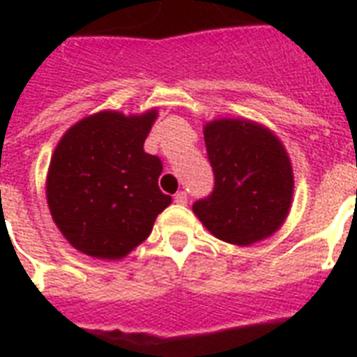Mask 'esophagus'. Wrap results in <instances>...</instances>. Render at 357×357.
<instances>
[{
  "mask_svg": "<svg viewBox=\"0 0 357 357\" xmlns=\"http://www.w3.org/2000/svg\"><path fill=\"white\" fill-rule=\"evenodd\" d=\"M174 202H176L178 206H185V204H187V192H185V190L176 192V195H174Z\"/></svg>",
  "mask_w": 357,
  "mask_h": 357,
  "instance_id": "esophagus-1",
  "label": "esophagus"
}]
</instances>
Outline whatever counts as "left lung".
<instances>
[{"label": "left lung", "mask_w": 357, "mask_h": 357, "mask_svg": "<svg viewBox=\"0 0 357 357\" xmlns=\"http://www.w3.org/2000/svg\"><path fill=\"white\" fill-rule=\"evenodd\" d=\"M215 187L192 211L215 237L248 246L276 231L293 198V168L282 142L248 120L206 126Z\"/></svg>", "instance_id": "left-lung-1"}]
</instances>
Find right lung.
I'll use <instances>...</instances> for the list:
<instances>
[{
  "instance_id": "add662e5",
  "label": "right lung",
  "mask_w": 357,
  "mask_h": 357,
  "mask_svg": "<svg viewBox=\"0 0 357 357\" xmlns=\"http://www.w3.org/2000/svg\"><path fill=\"white\" fill-rule=\"evenodd\" d=\"M157 113L92 114L66 131L50 162L47 206L79 252L120 259L150 235L172 198L159 189L162 161L144 151Z\"/></svg>"
}]
</instances>
